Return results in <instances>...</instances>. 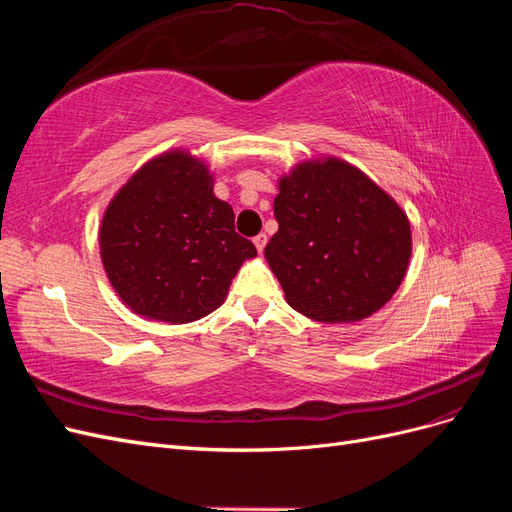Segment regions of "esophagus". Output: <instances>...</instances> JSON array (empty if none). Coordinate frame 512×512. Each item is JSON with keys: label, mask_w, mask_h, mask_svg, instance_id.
<instances>
[{"label": "esophagus", "mask_w": 512, "mask_h": 512, "mask_svg": "<svg viewBox=\"0 0 512 512\" xmlns=\"http://www.w3.org/2000/svg\"><path fill=\"white\" fill-rule=\"evenodd\" d=\"M254 245H256V250H258V252L265 250V245H267V235H262V232H260V235H256V237H254Z\"/></svg>", "instance_id": "34e87169"}]
</instances>
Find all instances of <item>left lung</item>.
Returning <instances> with one entry per match:
<instances>
[{
    "label": "left lung",
    "instance_id": "8db88e82",
    "mask_svg": "<svg viewBox=\"0 0 512 512\" xmlns=\"http://www.w3.org/2000/svg\"><path fill=\"white\" fill-rule=\"evenodd\" d=\"M265 258L299 314L359 322L391 301L412 256L406 211L361 168L320 156L277 179Z\"/></svg>",
    "mask_w": 512,
    "mask_h": 512
}]
</instances>
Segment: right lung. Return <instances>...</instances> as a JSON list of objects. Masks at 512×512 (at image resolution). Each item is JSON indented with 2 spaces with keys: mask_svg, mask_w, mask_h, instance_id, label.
Listing matches in <instances>:
<instances>
[{
  "mask_svg": "<svg viewBox=\"0 0 512 512\" xmlns=\"http://www.w3.org/2000/svg\"><path fill=\"white\" fill-rule=\"evenodd\" d=\"M100 258L117 297L136 316L188 324L215 312L232 277L256 258L235 213L213 194L209 164L188 149L147 160L104 209Z\"/></svg>",
  "mask_w": 512,
  "mask_h": 512,
  "instance_id": "1",
  "label": "right lung"
}]
</instances>
